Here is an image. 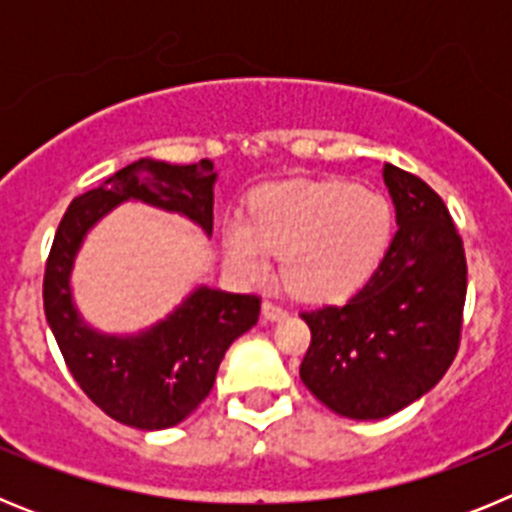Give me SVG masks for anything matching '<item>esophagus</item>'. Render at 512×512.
Segmentation results:
<instances>
[{"label": "esophagus", "mask_w": 512, "mask_h": 512, "mask_svg": "<svg viewBox=\"0 0 512 512\" xmlns=\"http://www.w3.org/2000/svg\"><path fill=\"white\" fill-rule=\"evenodd\" d=\"M261 312H264V320H271V323H274V320L287 318V310H284V307L279 305V302H271V300L264 302Z\"/></svg>", "instance_id": "esophagus-1"}]
</instances>
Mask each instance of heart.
<instances>
[{
    "instance_id": "heart-1",
    "label": "heart",
    "mask_w": 512,
    "mask_h": 512,
    "mask_svg": "<svg viewBox=\"0 0 512 512\" xmlns=\"http://www.w3.org/2000/svg\"><path fill=\"white\" fill-rule=\"evenodd\" d=\"M390 238L392 207L382 194L343 179H292L253 194L251 217L225 228V253L251 279H264L274 256H284L292 295L330 302L369 279Z\"/></svg>"
}]
</instances>
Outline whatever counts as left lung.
I'll list each match as a JSON object with an SVG mask.
<instances>
[{
	"mask_svg": "<svg viewBox=\"0 0 512 512\" xmlns=\"http://www.w3.org/2000/svg\"><path fill=\"white\" fill-rule=\"evenodd\" d=\"M397 233L369 282L343 305L305 310L307 390L343 418L379 420L433 390L454 361L467 256L449 207L420 176L384 164Z\"/></svg>",
	"mask_w": 512,
	"mask_h": 512,
	"instance_id": "8db88e82",
	"label": "left lung"
}]
</instances>
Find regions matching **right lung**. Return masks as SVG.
<instances>
[{
	"instance_id": "1",
	"label": "right lung",
	"mask_w": 512,
	"mask_h": 512,
	"mask_svg": "<svg viewBox=\"0 0 512 512\" xmlns=\"http://www.w3.org/2000/svg\"><path fill=\"white\" fill-rule=\"evenodd\" d=\"M215 176L207 158L189 166L140 158L74 197L45 261V318L71 377L97 408L140 431L171 428L200 408L230 343L259 320L261 297L200 287L138 336H104L76 312L71 266L87 230L125 200L182 212L212 233Z\"/></svg>"
}]
</instances>
